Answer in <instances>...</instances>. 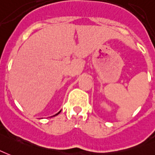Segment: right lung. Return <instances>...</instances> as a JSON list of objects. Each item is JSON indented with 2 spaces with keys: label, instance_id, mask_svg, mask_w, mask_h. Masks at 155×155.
I'll return each mask as SVG.
<instances>
[{
  "label": "right lung",
  "instance_id": "obj_1",
  "mask_svg": "<svg viewBox=\"0 0 155 155\" xmlns=\"http://www.w3.org/2000/svg\"><path fill=\"white\" fill-rule=\"evenodd\" d=\"M61 113V112H59V113H57V114H56V115H58V114H59V113ZM56 115H54V116H56Z\"/></svg>",
  "mask_w": 155,
  "mask_h": 155
}]
</instances>
